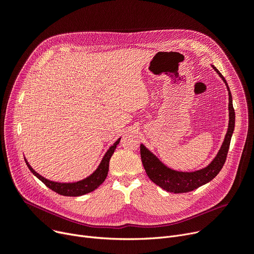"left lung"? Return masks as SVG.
Listing matches in <instances>:
<instances>
[{"instance_id":"1","label":"left lung","mask_w":254,"mask_h":254,"mask_svg":"<svg viewBox=\"0 0 254 254\" xmlns=\"http://www.w3.org/2000/svg\"><path fill=\"white\" fill-rule=\"evenodd\" d=\"M213 69L219 74L222 80L225 82V86L228 91V112H229V123L228 129L224 141L219 150L218 154L215 157V159L202 170L192 172V173H183L171 170L165 166L159 159L155 157L143 144H140V157L142 165L144 167L148 177L152 182L156 185H158L162 189L173 192V193H184L194 190L204 184L210 182L217 175L219 174L221 168L223 167L226 156L228 153L229 144H231V139L233 132L235 129V110L233 106V97L231 91L227 86V82L223 75L220 73L219 70L215 66H212Z\"/></svg>"}]
</instances>
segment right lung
<instances>
[{
    "mask_svg": "<svg viewBox=\"0 0 254 254\" xmlns=\"http://www.w3.org/2000/svg\"><path fill=\"white\" fill-rule=\"evenodd\" d=\"M119 142H120V138L113 144V146L110 148V150L106 152V154L104 155L103 159L97 170H96L90 177L83 179L82 181H79V182H76V183L53 182V181L47 180V179L43 178L42 176H40L39 174L36 173L31 167V165L27 161L26 162H27L29 170L36 177H37L42 183H44L45 186H47L53 191L59 193V194H61V195H64V196H79V195L87 194V193H89V192H92L96 188H98L104 182V180L106 179V176L108 173V166H110L111 157L113 156V154L117 148V144Z\"/></svg>",
    "mask_w": 254,
    "mask_h": 254,
    "instance_id": "1",
    "label": "right lung"
}]
</instances>
